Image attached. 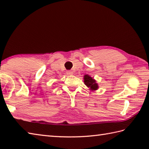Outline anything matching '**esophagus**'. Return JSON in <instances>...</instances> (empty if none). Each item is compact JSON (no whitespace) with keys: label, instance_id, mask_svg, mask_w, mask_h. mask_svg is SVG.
Here are the masks:
<instances>
[{"label":"esophagus","instance_id":"obj_1","mask_svg":"<svg viewBox=\"0 0 149 149\" xmlns=\"http://www.w3.org/2000/svg\"><path fill=\"white\" fill-rule=\"evenodd\" d=\"M66 73H67L68 75H72L73 74V72L70 71V70H69V71H67Z\"/></svg>","mask_w":149,"mask_h":149}]
</instances>
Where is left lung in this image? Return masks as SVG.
Here are the masks:
<instances>
[{"label": "left lung", "mask_w": 149, "mask_h": 149, "mask_svg": "<svg viewBox=\"0 0 149 149\" xmlns=\"http://www.w3.org/2000/svg\"><path fill=\"white\" fill-rule=\"evenodd\" d=\"M84 84L87 85V87H89L91 91L97 90L99 88V85L96 83V81L89 76V75H85L84 77Z\"/></svg>", "instance_id": "1"}]
</instances>
